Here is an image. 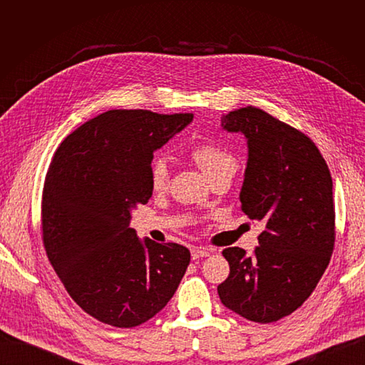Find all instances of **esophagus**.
Instances as JSON below:
<instances>
[{
  "label": "esophagus",
  "instance_id": "34e87169",
  "mask_svg": "<svg viewBox=\"0 0 365 365\" xmlns=\"http://www.w3.org/2000/svg\"><path fill=\"white\" fill-rule=\"evenodd\" d=\"M192 259L193 260H197V259H201V257H207L208 256V254H210V250L208 248H192Z\"/></svg>",
  "mask_w": 365,
  "mask_h": 365
}]
</instances>
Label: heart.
Masks as SVG:
<instances>
[{"label": "heart", "instance_id": "1", "mask_svg": "<svg viewBox=\"0 0 365 365\" xmlns=\"http://www.w3.org/2000/svg\"><path fill=\"white\" fill-rule=\"evenodd\" d=\"M190 157L200 165L208 180L227 170L236 172L237 168V160L233 153L216 141H204L193 146L190 149ZM149 181L155 192H164L169 187L170 169L164 158L158 157L152 160L149 168Z\"/></svg>", "mask_w": 365, "mask_h": 365}]
</instances>
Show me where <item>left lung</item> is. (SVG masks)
Masks as SVG:
<instances>
[{
  "label": "left lung",
  "mask_w": 365,
  "mask_h": 365,
  "mask_svg": "<svg viewBox=\"0 0 365 365\" xmlns=\"http://www.w3.org/2000/svg\"><path fill=\"white\" fill-rule=\"evenodd\" d=\"M242 132L248 163L240 202L263 231L252 256L225 248L228 279L217 286L220 302L254 323L291 315L315 289L332 256L335 207L332 176L315 143L256 106L220 118Z\"/></svg>",
  "instance_id": "left-lung-1"
}]
</instances>
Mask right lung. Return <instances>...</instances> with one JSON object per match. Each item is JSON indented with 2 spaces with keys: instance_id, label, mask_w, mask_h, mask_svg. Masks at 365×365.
Returning a JSON list of instances; mask_svg holds the SVG:
<instances>
[{
  "instance_id": "obj_1",
  "label": "right lung",
  "mask_w": 365,
  "mask_h": 365,
  "mask_svg": "<svg viewBox=\"0 0 365 365\" xmlns=\"http://www.w3.org/2000/svg\"><path fill=\"white\" fill-rule=\"evenodd\" d=\"M193 114L113 109L65 138L50 163L41 228L47 257L86 314L114 327L146 323L169 303L190 263L178 244L140 240L130 213L152 196L153 152Z\"/></svg>"
}]
</instances>
